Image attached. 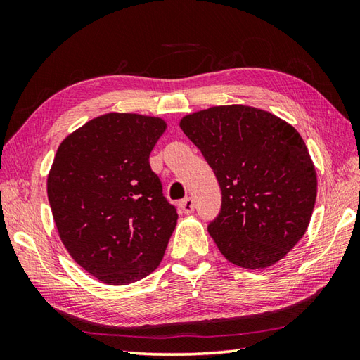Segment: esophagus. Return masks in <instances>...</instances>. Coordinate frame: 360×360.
<instances>
[{
    "label": "esophagus",
    "instance_id": "esophagus-1",
    "mask_svg": "<svg viewBox=\"0 0 360 360\" xmlns=\"http://www.w3.org/2000/svg\"><path fill=\"white\" fill-rule=\"evenodd\" d=\"M179 207L181 210L184 213H193L195 210V201L192 200V198H186V200H182L179 202Z\"/></svg>",
    "mask_w": 360,
    "mask_h": 360
}]
</instances>
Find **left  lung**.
Segmentation results:
<instances>
[{"instance_id": "1", "label": "left lung", "mask_w": 360, "mask_h": 360, "mask_svg": "<svg viewBox=\"0 0 360 360\" xmlns=\"http://www.w3.org/2000/svg\"><path fill=\"white\" fill-rule=\"evenodd\" d=\"M181 129L201 150L221 188L209 233L246 269L277 263L307 232L317 176L302 136L274 114L244 105L188 114Z\"/></svg>"}]
</instances>
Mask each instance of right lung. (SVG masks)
<instances>
[{"mask_svg": "<svg viewBox=\"0 0 360 360\" xmlns=\"http://www.w3.org/2000/svg\"><path fill=\"white\" fill-rule=\"evenodd\" d=\"M165 122L110 112L60 143L48 176L53 221L75 263L106 285H128L159 266L178 212L150 167Z\"/></svg>", "mask_w": 360, "mask_h": 360, "instance_id": "obj_1", "label": "right lung"}]
</instances>
